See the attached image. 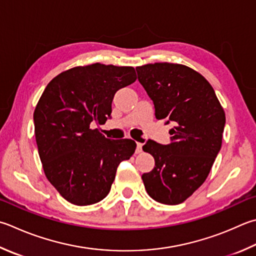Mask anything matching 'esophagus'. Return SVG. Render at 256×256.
Returning a JSON list of instances; mask_svg holds the SVG:
<instances>
[{
	"label": "esophagus",
	"instance_id": "34e87169",
	"mask_svg": "<svg viewBox=\"0 0 256 256\" xmlns=\"http://www.w3.org/2000/svg\"><path fill=\"white\" fill-rule=\"evenodd\" d=\"M142 152V142H137V147H136V154H140Z\"/></svg>",
	"mask_w": 256,
	"mask_h": 256
}]
</instances>
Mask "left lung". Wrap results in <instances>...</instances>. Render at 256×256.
Returning <instances> with one entry per match:
<instances>
[{
    "instance_id": "obj_1",
    "label": "left lung",
    "mask_w": 256,
    "mask_h": 256,
    "mask_svg": "<svg viewBox=\"0 0 256 256\" xmlns=\"http://www.w3.org/2000/svg\"><path fill=\"white\" fill-rule=\"evenodd\" d=\"M136 70L156 119L172 124L170 144L142 146L155 159L154 170L142 174L144 185L159 203L180 204L208 176L220 150L225 112L208 81L186 66L162 62Z\"/></svg>"
}]
</instances>
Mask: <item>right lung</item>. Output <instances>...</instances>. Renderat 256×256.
Wrapping results in <instances>:
<instances>
[{
	"instance_id": "add662e5",
	"label": "right lung",
	"mask_w": 256,
	"mask_h": 256,
	"mask_svg": "<svg viewBox=\"0 0 256 256\" xmlns=\"http://www.w3.org/2000/svg\"><path fill=\"white\" fill-rule=\"evenodd\" d=\"M137 79L132 66L94 64L76 66L53 78L33 114L43 170L71 204L98 203L108 195L119 164L132 157V139L110 140L91 124L112 116L119 89Z\"/></svg>"
}]
</instances>
